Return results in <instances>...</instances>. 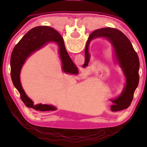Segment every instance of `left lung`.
I'll return each instance as SVG.
<instances>
[{"label":"left lung","mask_w":147,"mask_h":147,"mask_svg":"<svg viewBox=\"0 0 147 147\" xmlns=\"http://www.w3.org/2000/svg\"><path fill=\"white\" fill-rule=\"evenodd\" d=\"M59 41L63 43V39L58 32ZM103 38L112 45L113 56L119 64L126 78V84L117 97L110 100L113 103L111 106L112 111H118L127 108L133 100L134 91L138 88L139 76V59L131 42L123 32L113 28H103L93 31L89 36L85 49V63L83 67H86L90 60L89 45L93 39Z\"/></svg>","instance_id":"8db88e82"}]
</instances>
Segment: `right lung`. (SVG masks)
I'll return each mask as SVG.
<instances>
[{"mask_svg":"<svg viewBox=\"0 0 147 147\" xmlns=\"http://www.w3.org/2000/svg\"><path fill=\"white\" fill-rule=\"evenodd\" d=\"M50 41H54L58 45V53L61 60L62 69L64 73L78 74V68L69 56L64 42L62 43L59 41L57 31L49 26H36L27 32L14 47L10 58L11 80L14 86L21 94L20 97L22 101L28 108L41 111H54L56 110V108L48 104H38L34 105V102L26 95L21 86L20 74L26 59Z\"/></svg>","mask_w":147,"mask_h":147,"instance_id":"1","label":"right lung"}]
</instances>
